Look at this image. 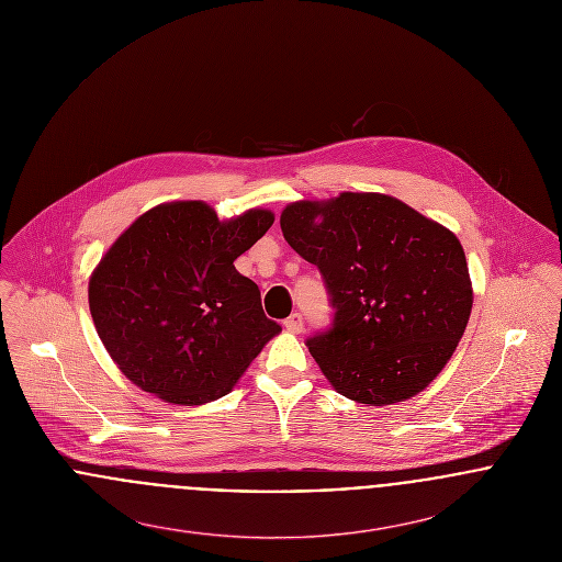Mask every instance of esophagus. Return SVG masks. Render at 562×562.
Listing matches in <instances>:
<instances>
[{"label": "esophagus", "mask_w": 562, "mask_h": 562, "mask_svg": "<svg viewBox=\"0 0 562 562\" xmlns=\"http://www.w3.org/2000/svg\"><path fill=\"white\" fill-rule=\"evenodd\" d=\"M285 324V328L288 330H292V333H301L303 330V326H305V321H303V316L301 314H292L288 321L283 322Z\"/></svg>", "instance_id": "esophagus-1"}]
</instances>
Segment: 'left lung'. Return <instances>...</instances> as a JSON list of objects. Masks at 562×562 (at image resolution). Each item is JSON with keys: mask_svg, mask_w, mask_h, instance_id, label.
Listing matches in <instances>:
<instances>
[{"mask_svg": "<svg viewBox=\"0 0 562 562\" xmlns=\"http://www.w3.org/2000/svg\"><path fill=\"white\" fill-rule=\"evenodd\" d=\"M281 232L318 266L333 307L330 326L305 341L328 383L374 406L419 394L452 357L472 314L457 236L372 192L292 203Z\"/></svg>", "mask_w": 562, "mask_h": 562, "instance_id": "left-lung-1", "label": "left lung"}]
</instances>
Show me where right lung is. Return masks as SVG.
I'll return each mask as SVG.
<instances>
[{"instance_id":"right-lung-1","label":"right lung","mask_w":562,"mask_h":562,"mask_svg":"<svg viewBox=\"0 0 562 562\" xmlns=\"http://www.w3.org/2000/svg\"><path fill=\"white\" fill-rule=\"evenodd\" d=\"M274 223L250 210L221 223L201 201L143 214L99 261L88 303L119 370L175 404L225 396L281 326L234 261Z\"/></svg>"}]
</instances>
